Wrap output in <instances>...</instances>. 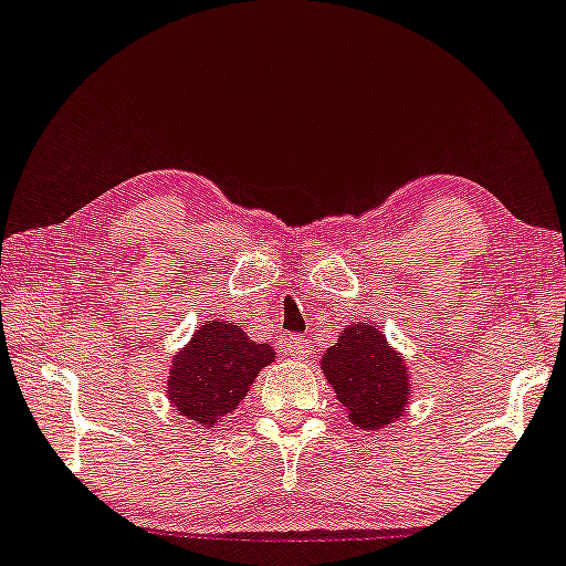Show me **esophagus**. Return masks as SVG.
<instances>
[{"mask_svg":"<svg viewBox=\"0 0 566 566\" xmlns=\"http://www.w3.org/2000/svg\"><path fill=\"white\" fill-rule=\"evenodd\" d=\"M279 347H282V353L297 357V360H303V357L311 355V342L300 334H287L282 342H279Z\"/></svg>","mask_w":566,"mask_h":566,"instance_id":"esophagus-1","label":"esophagus"}]
</instances>
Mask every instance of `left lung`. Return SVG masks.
I'll use <instances>...</instances> for the list:
<instances>
[{"instance_id": "1", "label": "left lung", "mask_w": 566, "mask_h": 566, "mask_svg": "<svg viewBox=\"0 0 566 566\" xmlns=\"http://www.w3.org/2000/svg\"><path fill=\"white\" fill-rule=\"evenodd\" d=\"M321 366L353 423L376 431L399 418L410 384L399 355L376 328L347 326Z\"/></svg>"}]
</instances>
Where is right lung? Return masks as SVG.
<instances>
[{"instance_id":"add662e5","label":"right lung","mask_w":566,"mask_h":566,"mask_svg":"<svg viewBox=\"0 0 566 566\" xmlns=\"http://www.w3.org/2000/svg\"><path fill=\"white\" fill-rule=\"evenodd\" d=\"M274 349L255 345L245 332L224 321L200 326L190 345L175 355L169 374V399L196 426H213L238 410Z\"/></svg>"}]
</instances>
